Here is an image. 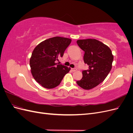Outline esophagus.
Listing matches in <instances>:
<instances>
[{
    "label": "esophagus",
    "mask_w": 133,
    "mask_h": 133,
    "mask_svg": "<svg viewBox=\"0 0 133 133\" xmlns=\"http://www.w3.org/2000/svg\"><path fill=\"white\" fill-rule=\"evenodd\" d=\"M76 70H77V69H76V68H71V70L73 71H75Z\"/></svg>",
    "instance_id": "esophagus-1"
}]
</instances>
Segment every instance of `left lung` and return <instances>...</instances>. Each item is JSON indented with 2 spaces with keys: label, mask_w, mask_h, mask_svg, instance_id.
Wrapping results in <instances>:
<instances>
[{
  "label": "left lung",
  "mask_w": 133,
  "mask_h": 133,
  "mask_svg": "<svg viewBox=\"0 0 133 133\" xmlns=\"http://www.w3.org/2000/svg\"><path fill=\"white\" fill-rule=\"evenodd\" d=\"M76 43L85 52L84 62L89 66L88 70L82 71V79L76 83L83 89L89 90L106 78L111 69L114 57L110 48L98 40L80 39Z\"/></svg>",
  "instance_id": "1"
}]
</instances>
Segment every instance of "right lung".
I'll return each instance as SVG.
<instances>
[{"label":"right lung","mask_w":133,"mask_h":133,"mask_svg":"<svg viewBox=\"0 0 133 133\" xmlns=\"http://www.w3.org/2000/svg\"><path fill=\"white\" fill-rule=\"evenodd\" d=\"M71 42L69 38L55 37L45 40L34 48L29 62L31 73L44 88L52 89L58 86L70 71V68L56 62L63 57Z\"/></svg>","instance_id":"add662e5"}]
</instances>
